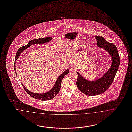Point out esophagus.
Segmentation results:
<instances>
[{
	"label": "esophagus",
	"mask_w": 132,
	"mask_h": 132,
	"mask_svg": "<svg viewBox=\"0 0 132 132\" xmlns=\"http://www.w3.org/2000/svg\"><path fill=\"white\" fill-rule=\"evenodd\" d=\"M69 70H70V71H72L74 70V68L72 67H70L69 68Z\"/></svg>",
	"instance_id": "34e87169"
}]
</instances>
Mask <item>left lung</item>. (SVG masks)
<instances>
[{
  "mask_svg": "<svg viewBox=\"0 0 132 132\" xmlns=\"http://www.w3.org/2000/svg\"><path fill=\"white\" fill-rule=\"evenodd\" d=\"M98 47L104 48L112 57L111 67L100 78L95 81L85 79L78 72L76 85L79 90L88 96H95L105 92L111 85L120 65V59L116 45L110 43L102 36H95Z\"/></svg>",
  "mask_w": 132,
  "mask_h": 132,
  "instance_id": "obj_1",
  "label": "left lung"
}]
</instances>
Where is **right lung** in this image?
I'll list each match as a JSON object with an SVG mask.
<instances>
[{
  "label": "right lung",
  "mask_w": 132,
  "mask_h": 132,
  "mask_svg": "<svg viewBox=\"0 0 132 132\" xmlns=\"http://www.w3.org/2000/svg\"><path fill=\"white\" fill-rule=\"evenodd\" d=\"M52 39L53 38L52 37H45V38H42V39L39 38V39H34V40L30 41L28 43V44L26 45L21 47L20 48H19L18 52H16V55H15V60L16 61L18 60V58L19 57L21 53H22L23 50H26L27 48L30 47L31 45H32V44H45V43H46L47 42L51 41ZM15 62L14 64V65H15L14 66H15ZM15 70H15V72H16ZM69 69H67V70H65L63 73H62L61 75H60V76L58 78V79H57L55 83L53 86V88L50 90V91L47 92L45 93L38 94V93H33V92H32L30 91L29 90H28L22 84V86L24 88V89L25 90V91H26L30 96L32 97L33 98H35L37 100H43V101L49 100H51L53 97H54L59 93L60 88H61V87L62 80L64 78L65 75H67L69 73Z\"/></svg>",
  "instance_id": "add662e5"
}]
</instances>
